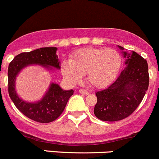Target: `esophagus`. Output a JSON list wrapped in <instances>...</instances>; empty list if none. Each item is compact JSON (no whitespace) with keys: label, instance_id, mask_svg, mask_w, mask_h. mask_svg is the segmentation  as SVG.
<instances>
[{"label":"esophagus","instance_id":"esophagus-1","mask_svg":"<svg viewBox=\"0 0 159 159\" xmlns=\"http://www.w3.org/2000/svg\"><path fill=\"white\" fill-rule=\"evenodd\" d=\"M79 93H81V94H83V95H88V94H89L88 91L86 90V89H80Z\"/></svg>","mask_w":159,"mask_h":159}]
</instances>
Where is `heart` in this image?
Returning <instances> with one entry per match:
<instances>
[{
    "label": "heart",
    "instance_id": "1",
    "mask_svg": "<svg viewBox=\"0 0 159 159\" xmlns=\"http://www.w3.org/2000/svg\"><path fill=\"white\" fill-rule=\"evenodd\" d=\"M122 66V57L115 50L86 47L77 50L63 61L61 73L69 83H80L86 73L87 82L93 87L104 88L116 79Z\"/></svg>",
    "mask_w": 159,
    "mask_h": 159
}]
</instances>
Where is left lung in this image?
<instances>
[{"label": "left lung", "instance_id": "obj_1", "mask_svg": "<svg viewBox=\"0 0 159 159\" xmlns=\"http://www.w3.org/2000/svg\"><path fill=\"white\" fill-rule=\"evenodd\" d=\"M123 55L127 58L126 67L109 87L96 93L94 114L102 121L115 122L129 117L148 90L149 75L146 60L134 51L132 54L123 52Z\"/></svg>", "mask_w": 159, "mask_h": 159}]
</instances>
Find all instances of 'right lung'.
Instances as JSON below:
<instances>
[{
  "instance_id": "right-lung-1",
  "label": "right lung",
  "mask_w": 159,
  "mask_h": 159,
  "mask_svg": "<svg viewBox=\"0 0 159 159\" xmlns=\"http://www.w3.org/2000/svg\"><path fill=\"white\" fill-rule=\"evenodd\" d=\"M57 47H42L30 52L17 55L8 66V93L20 112L29 119L47 123L56 120L64 110L73 90H63L59 85L52 83L43 99L35 103H29L20 99L15 91V79L21 69L29 64L43 65L60 69V62L56 54Z\"/></svg>"
}]
</instances>
